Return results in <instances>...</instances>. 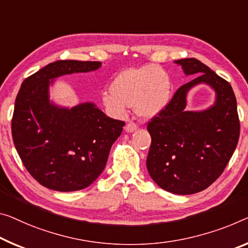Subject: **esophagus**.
Instances as JSON below:
<instances>
[{
	"mask_svg": "<svg viewBox=\"0 0 248 248\" xmlns=\"http://www.w3.org/2000/svg\"><path fill=\"white\" fill-rule=\"evenodd\" d=\"M137 129V125L135 123H132V122H129L126 125H125V132L126 133H133L135 132Z\"/></svg>",
	"mask_w": 248,
	"mask_h": 248,
	"instance_id": "esophagus-1",
	"label": "esophagus"
}]
</instances>
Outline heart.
<instances>
[{
    "mask_svg": "<svg viewBox=\"0 0 248 248\" xmlns=\"http://www.w3.org/2000/svg\"><path fill=\"white\" fill-rule=\"evenodd\" d=\"M172 95L169 74L157 65L131 67L120 72L111 83L102 102L109 114L123 117L127 108H134L137 116L152 120L167 108Z\"/></svg>",
    "mask_w": 248,
    "mask_h": 248,
    "instance_id": "obj_1",
    "label": "heart"
}]
</instances>
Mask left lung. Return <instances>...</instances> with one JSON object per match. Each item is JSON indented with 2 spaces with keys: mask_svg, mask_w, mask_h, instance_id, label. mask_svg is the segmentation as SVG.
<instances>
[{
  "mask_svg": "<svg viewBox=\"0 0 248 248\" xmlns=\"http://www.w3.org/2000/svg\"><path fill=\"white\" fill-rule=\"evenodd\" d=\"M174 63L185 75H200L181 86L167 108L148 123L152 144L146 167L161 188L190 195L207 188L230 162L239 137L237 103L230 83L201 61ZM201 84L215 91V103L207 109L188 111L187 95Z\"/></svg>",
  "mask_w": 248,
  "mask_h": 248,
  "instance_id": "obj_1",
  "label": "left lung"
}]
</instances>
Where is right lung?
Wrapping results in <instances>:
<instances>
[{
  "mask_svg": "<svg viewBox=\"0 0 248 248\" xmlns=\"http://www.w3.org/2000/svg\"><path fill=\"white\" fill-rule=\"evenodd\" d=\"M101 62L56 61L29 76L15 100L12 136L29 173L49 189L89 187L105 169L124 122L106 116L93 102L67 108L51 100L56 78L98 70Z\"/></svg>",
  "mask_w": 248,
  "mask_h": 248,
  "instance_id": "right-lung-1",
  "label": "right lung"
}]
</instances>
